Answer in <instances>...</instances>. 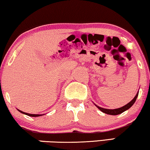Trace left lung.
<instances>
[{
	"label": "left lung",
	"instance_id": "left-lung-1",
	"mask_svg": "<svg viewBox=\"0 0 150 150\" xmlns=\"http://www.w3.org/2000/svg\"><path fill=\"white\" fill-rule=\"evenodd\" d=\"M138 94H139V91L137 92L136 95L134 98L132 99V100H131L129 103H128L127 104L125 105V106H123V107H120V108H118V109H104V108H102V107H100L97 106L96 105L94 104V105L96 106V107L98 108V109L101 110L103 112H105L106 114H108V115H119L122 113V112H123L124 111H125V110H128L129 109L130 107H132V105L134 104L135 100H136V99L137 98V96H138Z\"/></svg>",
	"mask_w": 150,
	"mask_h": 150
}]
</instances>
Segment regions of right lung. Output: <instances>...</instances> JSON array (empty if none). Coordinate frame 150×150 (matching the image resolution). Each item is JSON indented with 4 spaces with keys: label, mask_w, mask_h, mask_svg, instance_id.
Returning a JSON list of instances; mask_svg holds the SVG:
<instances>
[{
    "label": "right lung",
    "mask_w": 150,
    "mask_h": 150,
    "mask_svg": "<svg viewBox=\"0 0 150 150\" xmlns=\"http://www.w3.org/2000/svg\"><path fill=\"white\" fill-rule=\"evenodd\" d=\"M17 110H19V111L20 112H21V113L25 114V115H28V116H30V117H40V116H41V115H43H43H39V114H30V113H27V112H23V111H21V110H19V109H17Z\"/></svg>",
    "instance_id": "1"
}]
</instances>
